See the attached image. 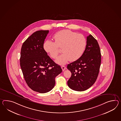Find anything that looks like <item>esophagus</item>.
I'll return each instance as SVG.
<instances>
[{
  "mask_svg": "<svg viewBox=\"0 0 121 121\" xmlns=\"http://www.w3.org/2000/svg\"><path fill=\"white\" fill-rule=\"evenodd\" d=\"M61 68H62V71H64L65 69H66L65 66H64V65H62V66H61Z\"/></svg>",
  "mask_w": 121,
  "mask_h": 121,
  "instance_id": "34e87169",
  "label": "esophagus"
}]
</instances>
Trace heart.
Instances as JSON below:
<instances>
[{
    "label": "heart",
    "mask_w": 121,
    "mask_h": 121,
    "mask_svg": "<svg viewBox=\"0 0 121 121\" xmlns=\"http://www.w3.org/2000/svg\"><path fill=\"white\" fill-rule=\"evenodd\" d=\"M55 41L48 39L44 41L43 48L52 58L56 59L62 48L63 53L56 59L60 65H64L69 61H75L82 56L87 44L85 37L69 30H64L54 35Z\"/></svg>",
    "instance_id": "b5f03b06"
}]
</instances>
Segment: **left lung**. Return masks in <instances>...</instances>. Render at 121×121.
<instances>
[{
	"label": "left lung",
	"mask_w": 121,
	"mask_h": 121,
	"mask_svg": "<svg viewBox=\"0 0 121 121\" xmlns=\"http://www.w3.org/2000/svg\"><path fill=\"white\" fill-rule=\"evenodd\" d=\"M85 50L79 59L67 65L72 75L67 82L71 89L82 91L91 87L97 79L101 63L100 48L96 39L86 37Z\"/></svg>",
	"instance_id": "8db88e82"
}]
</instances>
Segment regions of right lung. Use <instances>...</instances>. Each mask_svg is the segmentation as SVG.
Returning <instances> with one entry per match:
<instances>
[{
    "mask_svg": "<svg viewBox=\"0 0 121 121\" xmlns=\"http://www.w3.org/2000/svg\"><path fill=\"white\" fill-rule=\"evenodd\" d=\"M49 30H38L24 42L21 49L20 65L27 85L35 91L45 93L55 85V78L61 73L60 66L43 48Z\"/></svg>",
    "mask_w": 121,
    "mask_h": 121,
    "instance_id": "add662e5",
    "label": "right lung"
}]
</instances>
